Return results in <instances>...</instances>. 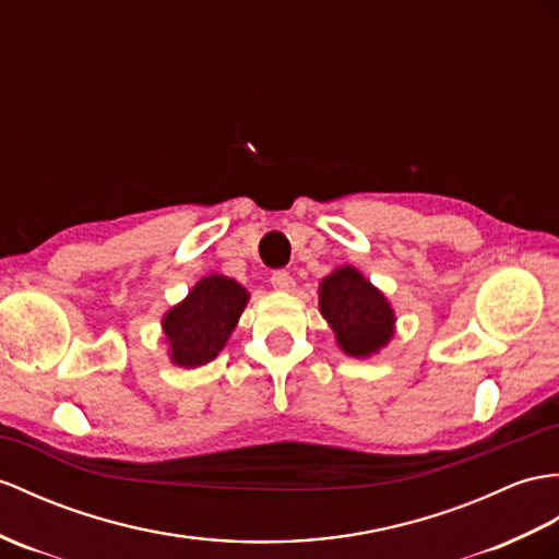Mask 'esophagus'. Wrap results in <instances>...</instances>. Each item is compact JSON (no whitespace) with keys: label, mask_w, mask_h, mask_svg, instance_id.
<instances>
[{"label":"esophagus","mask_w":559,"mask_h":559,"mask_svg":"<svg viewBox=\"0 0 559 559\" xmlns=\"http://www.w3.org/2000/svg\"><path fill=\"white\" fill-rule=\"evenodd\" d=\"M271 285H274L276 290H293L295 288V278L288 274V271H283V269H278V271H274V274H271Z\"/></svg>","instance_id":"1"}]
</instances>
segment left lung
<instances>
[{
  "instance_id": "obj_1",
  "label": "left lung",
  "mask_w": 559,
  "mask_h": 559,
  "mask_svg": "<svg viewBox=\"0 0 559 559\" xmlns=\"http://www.w3.org/2000/svg\"><path fill=\"white\" fill-rule=\"evenodd\" d=\"M319 307L347 355L367 357L391 341L395 321L391 305L353 266L323 278Z\"/></svg>"
}]
</instances>
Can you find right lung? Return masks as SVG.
<instances>
[{
  "label": "right lung",
  "mask_w": 559,
  "mask_h": 559,
  "mask_svg": "<svg viewBox=\"0 0 559 559\" xmlns=\"http://www.w3.org/2000/svg\"><path fill=\"white\" fill-rule=\"evenodd\" d=\"M242 285L226 276L202 278L164 317V333L178 367H200L218 355L248 305Z\"/></svg>",
  "instance_id": "add662e5"
}]
</instances>
